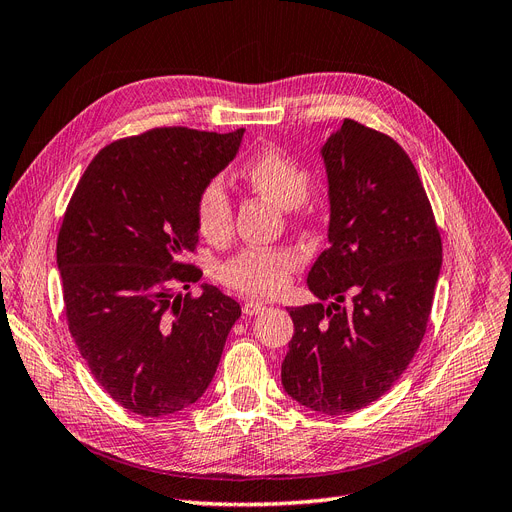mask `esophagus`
I'll use <instances>...</instances> for the list:
<instances>
[{"label":"esophagus","mask_w":512,"mask_h":512,"mask_svg":"<svg viewBox=\"0 0 512 512\" xmlns=\"http://www.w3.org/2000/svg\"><path fill=\"white\" fill-rule=\"evenodd\" d=\"M263 310H266V306L259 304V301H244V304H242V312L246 316H255V314H259Z\"/></svg>","instance_id":"obj_1"}]
</instances>
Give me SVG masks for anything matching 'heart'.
<instances>
[{
	"label": "heart",
	"instance_id": "obj_1",
	"mask_svg": "<svg viewBox=\"0 0 512 512\" xmlns=\"http://www.w3.org/2000/svg\"><path fill=\"white\" fill-rule=\"evenodd\" d=\"M242 181L253 192L270 198L282 208L304 204L312 189V175L285 149L263 147L246 160ZM198 230L211 242H223L234 230V202L223 179L206 181L196 198ZM301 257L287 246L278 249H244L227 259L219 276L227 287L249 297H274L289 287Z\"/></svg>",
	"mask_w": 512,
	"mask_h": 512
}]
</instances>
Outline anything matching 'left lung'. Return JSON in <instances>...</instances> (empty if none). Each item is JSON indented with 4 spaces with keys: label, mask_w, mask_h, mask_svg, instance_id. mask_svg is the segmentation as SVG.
Masks as SVG:
<instances>
[{
    "label": "left lung",
    "mask_w": 512,
    "mask_h": 512,
    "mask_svg": "<svg viewBox=\"0 0 512 512\" xmlns=\"http://www.w3.org/2000/svg\"><path fill=\"white\" fill-rule=\"evenodd\" d=\"M320 154L329 249L308 274L316 304L289 308L295 333L282 386L299 405L344 415L384 396L413 361L443 244L418 170L394 139L344 120Z\"/></svg>",
    "instance_id": "left-lung-1"
}]
</instances>
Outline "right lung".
I'll return each mask as SVG.
<instances>
[{
  "instance_id": "right-lung-1",
  "label": "right lung",
  "mask_w": 512,
  "mask_h": 512,
  "mask_svg": "<svg viewBox=\"0 0 512 512\" xmlns=\"http://www.w3.org/2000/svg\"><path fill=\"white\" fill-rule=\"evenodd\" d=\"M244 135L151 128L103 147L84 170L56 240L65 314L94 380L124 409L162 418L211 384L238 301L202 278L196 198Z\"/></svg>"
}]
</instances>
